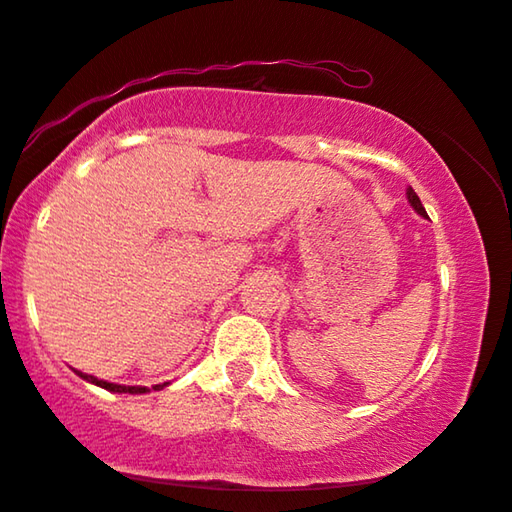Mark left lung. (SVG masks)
I'll return each mask as SVG.
<instances>
[{"instance_id": "1", "label": "left lung", "mask_w": 512, "mask_h": 512, "mask_svg": "<svg viewBox=\"0 0 512 512\" xmlns=\"http://www.w3.org/2000/svg\"><path fill=\"white\" fill-rule=\"evenodd\" d=\"M405 198H408V202H410V207L415 209V212L419 214V216H424V218H428V214H426V209H424V205H421V200H419V196L415 193V189H412V186H408V189H405Z\"/></svg>"}]
</instances>
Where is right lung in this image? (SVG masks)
<instances>
[{
	"mask_svg": "<svg viewBox=\"0 0 512 512\" xmlns=\"http://www.w3.org/2000/svg\"><path fill=\"white\" fill-rule=\"evenodd\" d=\"M75 373H77V376H79L81 380H86V383L107 389V392H116V394H145V392H150L148 387H141V385H116V383H109V380L95 378V376H91V373H84V371H77V369H75ZM166 385H168V383H164V385H154L152 389H164Z\"/></svg>",
	"mask_w": 512,
	"mask_h": 512,
	"instance_id": "right-lung-1",
	"label": "right lung"
}]
</instances>
